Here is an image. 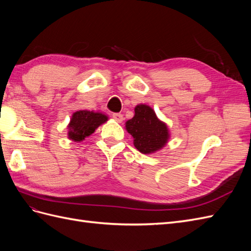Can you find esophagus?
Masks as SVG:
<instances>
[{
    "instance_id": "1",
    "label": "esophagus",
    "mask_w": 251,
    "mask_h": 251,
    "mask_svg": "<svg viewBox=\"0 0 251 251\" xmlns=\"http://www.w3.org/2000/svg\"><path fill=\"white\" fill-rule=\"evenodd\" d=\"M112 117L115 119L117 123H121V121L124 120V115H123V114H120V113H114Z\"/></svg>"
}]
</instances>
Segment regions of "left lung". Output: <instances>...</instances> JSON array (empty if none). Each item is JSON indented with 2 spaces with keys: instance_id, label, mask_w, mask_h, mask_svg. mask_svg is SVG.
<instances>
[{
  "instance_id": "obj_1",
  "label": "left lung",
  "mask_w": 251,
  "mask_h": 251,
  "mask_svg": "<svg viewBox=\"0 0 251 251\" xmlns=\"http://www.w3.org/2000/svg\"><path fill=\"white\" fill-rule=\"evenodd\" d=\"M126 128L134 138L135 148L143 154L154 153L169 139L168 126L157 118L153 109L146 104L135 108V115L126 121Z\"/></svg>"
}]
</instances>
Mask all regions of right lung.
Returning <instances> with one entry per match:
<instances>
[{
	"mask_svg": "<svg viewBox=\"0 0 251 251\" xmlns=\"http://www.w3.org/2000/svg\"><path fill=\"white\" fill-rule=\"evenodd\" d=\"M108 117L100 113L92 111L75 112L69 125V138L74 141H81L90 136Z\"/></svg>",
	"mask_w": 251,
	"mask_h": 251,
	"instance_id": "right-lung-1",
	"label": "right lung"
}]
</instances>
